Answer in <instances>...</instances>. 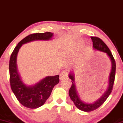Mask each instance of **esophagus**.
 I'll use <instances>...</instances> for the list:
<instances>
[{"mask_svg":"<svg viewBox=\"0 0 123 123\" xmlns=\"http://www.w3.org/2000/svg\"><path fill=\"white\" fill-rule=\"evenodd\" d=\"M68 76V73L66 71H63V72H62L61 74L60 75V79H63L65 78H67Z\"/></svg>","mask_w":123,"mask_h":123,"instance_id":"esophagus-1","label":"esophagus"}]
</instances>
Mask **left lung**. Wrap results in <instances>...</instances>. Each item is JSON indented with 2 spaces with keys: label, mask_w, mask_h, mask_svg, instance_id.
Here are the masks:
<instances>
[{
  "label": "left lung",
  "mask_w": 123,
  "mask_h": 123,
  "mask_svg": "<svg viewBox=\"0 0 123 123\" xmlns=\"http://www.w3.org/2000/svg\"><path fill=\"white\" fill-rule=\"evenodd\" d=\"M91 39L93 41L94 49L103 52L108 56L111 60V63H112V69H111V72L110 75H109V85H108L107 90L98 99H97L96 101L94 102L93 103L90 104L85 103L80 99L77 91H76L75 85L74 75L73 74H70L69 75V78L72 80L71 87H70V90H69V96H70L71 100L74 102L75 105L76 106V108L82 111H84V112H91V111L96 110L104 103V102L111 94L112 89H113L115 74H116V62H115V59H114L111 50L108 48L107 45L105 44L104 42L102 41L101 39L98 37H91Z\"/></svg>",
  "instance_id": "left-lung-1"
}]
</instances>
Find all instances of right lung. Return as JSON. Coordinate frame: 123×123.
Returning <instances> with one entry per match:
<instances>
[{
    "label": "right lung",
    "instance_id": "add662e5",
    "mask_svg": "<svg viewBox=\"0 0 123 123\" xmlns=\"http://www.w3.org/2000/svg\"><path fill=\"white\" fill-rule=\"evenodd\" d=\"M53 36V34L50 32L30 34L18 43L10 56L9 72L11 90L18 101L26 108L36 109L44 105L54 86L59 82V76H47L35 85L26 86L22 81L17 70V54L22 44L35 40H49Z\"/></svg>",
    "mask_w": 123,
    "mask_h": 123
}]
</instances>
